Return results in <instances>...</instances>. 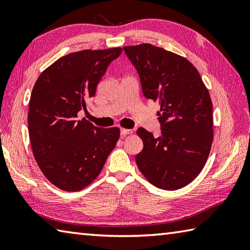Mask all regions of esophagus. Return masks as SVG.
I'll list each match as a JSON object with an SVG mask.
<instances>
[{"label": "esophagus", "mask_w": 250, "mask_h": 250, "mask_svg": "<svg viewBox=\"0 0 250 250\" xmlns=\"http://www.w3.org/2000/svg\"><path fill=\"white\" fill-rule=\"evenodd\" d=\"M133 133V130H130V129H120V134L121 135H128V134H132Z\"/></svg>", "instance_id": "obj_1"}]
</instances>
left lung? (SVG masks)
Returning a JSON list of instances; mask_svg holds the SVG:
<instances>
[{
  "label": "left lung",
  "instance_id": "8db88e82",
  "mask_svg": "<svg viewBox=\"0 0 250 250\" xmlns=\"http://www.w3.org/2000/svg\"><path fill=\"white\" fill-rule=\"evenodd\" d=\"M140 75L143 94L158 101L161 135L136 131L144 147L135 156L143 175L156 187L176 190L190 184L208 158L213 104L198 70L184 57L150 44L124 47Z\"/></svg>",
  "mask_w": 250,
  "mask_h": 250
}]
</instances>
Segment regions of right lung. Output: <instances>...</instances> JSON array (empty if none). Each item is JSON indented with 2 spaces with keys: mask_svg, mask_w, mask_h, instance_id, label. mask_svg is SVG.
I'll use <instances>...</instances> for the list:
<instances>
[{
  "mask_svg": "<svg viewBox=\"0 0 250 250\" xmlns=\"http://www.w3.org/2000/svg\"><path fill=\"white\" fill-rule=\"evenodd\" d=\"M121 51L73 52L37 78L29 105L30 142L42 172L58 188L79 191L91 184L119 140L118 128H98L77 114L86 110V101Z\"/></svg>",
  "mask_w": 250,
  "mask_h": 250,
  "instance_id": "obj_1",
  "label": "right lung"
}]
</instances>
